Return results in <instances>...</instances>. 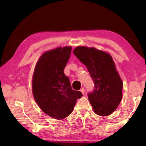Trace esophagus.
<instances>
[{
    "label": "esophagus",
    "mask_w": 146,
    "mask_h": 146,
    "mask_svg": "<svg viewBox=\"0 0 146 146\" xmlns=\"http://www.w3.org/2000/svg\"><path fill=\"white\" fill-rule=\"evenodd\" d=\"M80 91V92L83 94V95H84V93H85V89L84 88H81Z\"/></svg>",
    "instance_id": "1"
}]
</instances>
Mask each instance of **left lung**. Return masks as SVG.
Instances as JSON below:
<instances>
[{
  "mask_svg": "<svg viewBox=\"0 0 146 146\" xmlns=\"http://www.w3.org/2000/svg\"><path fill=\"white\" fill-rule=\"evenodd\" d=\"M73 53L86 66L95 89L88 94L94 111L108 116L119 105L122 97L123 82L110 54L94 48L78 46Z\"/></svg>",
  "mask_w": 146,
  "mask_h": 146,
  "instance_id": "1",
  "label": "left lung"
}]
</instances>
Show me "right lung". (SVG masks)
<instances>
[{
  "label": "right lung",
  "mask_w": 146,
  "mask_h": 146,
  "mask_svg": "<svg viewBox=\"0 0 146 146\" xmlns=\"http://www.w3.org/2000/svg\"><path fill=\"white\" fill-rule=\"evenodd\" d=\"M72 48L58 47L40 56L35 68L32 91L39 107L51 117L61 120L72 113L76 100L83 95L71 88L64 73Z\"/></svg>",
  "instance_id": "obj_1"
}]
</instances>
